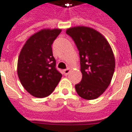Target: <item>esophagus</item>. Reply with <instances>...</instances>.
I'll return each instance as SVG.
<instances>
[{"instance_id": "esophagus-1", "label": "esophagus", "mask_w": 132, "mask_h": 132, "mask_svg": "<svg viewBox=\"0 0 132 132\" xmlns=\"http://www.w3.org/2000/svg\"><path fill=\"white\" fill-rule=\"evenodd\" d=\"M70 71H71V69H69V68H67V69H64V70H63V72H64V74H65V76H67V75L69 74Z\"/></svg>"}]
</instances>
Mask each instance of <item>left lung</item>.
<instances>
[{
    "instance_id": "left-lung-1",
    "label": "left lung",
    "mask_w": 132,
    "mask_h": 132,
    "mask_svg": "<svg viewBox=\"0 0 132 132\" xmlns=\"http://www.w3.org/2000/svg\"><path fill=\"white\" fill-rule=\"evenodd\" d=\"M66 33L74 41L79 50L82 78L75 85L83 99L95 100L108 88L115 68L113 52L100 32L86 26L68 28Z\"/></svg>"
}]
</instances>
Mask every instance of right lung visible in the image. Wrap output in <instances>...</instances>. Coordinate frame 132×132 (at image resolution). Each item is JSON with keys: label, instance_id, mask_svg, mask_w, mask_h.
Listing matches in <instances>:
<instances>
[{"label": "right lung", "instance_id": "obj_1", "mask_svg": "<svg viewBox=\"0 0 132 132\" xmlns=\"http://www.w3.org/2000/svg\"><path fill=\"white\" fill-rule=\"evenodd\" d=\"M61 29H42L28 38L18 61V76L31 95L43 98L50 95L61 80L56 69L52 45Z\"/></svg>", "mask_w": 132, "mask_h": 132}]
</instances>
